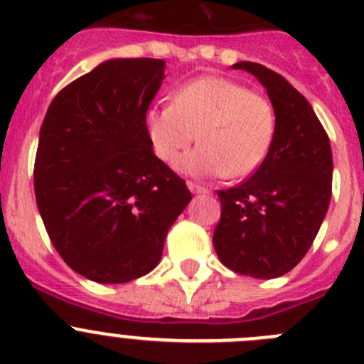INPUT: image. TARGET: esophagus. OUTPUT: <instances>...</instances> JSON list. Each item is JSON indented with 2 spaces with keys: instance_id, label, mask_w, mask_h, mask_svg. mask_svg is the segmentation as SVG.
Returning a JSON list of instances; mask_svg holds the SVG:
<instances>
[{
  "instance_id": "34e87169",
  "label": "esophagus",
  "mask_w": 364,
  "mask_h": 364,
  "mask_svg": "<svg viewBox=\"0 0 364 364\" xmlns=\"http://www.w3.org/2000/svg\"><path fill=\"white\" fill-rule=\"evenodd\" d=\"M188 190L192 194H210V190L205 188V186L196 185V183H188Z\"/></svg>"
}]
</instances>
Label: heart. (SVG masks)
I'll return each mask as SVG.
<instances>
[{"instance_id":"b5f03b06","label":"heart","mask_w":364,"mask_h":364,"mask_svg":"<svg viewBox=\"0 0 364 364\" xmlns=\"http://www.w3.org/2000/svg\"><path fill=\"white\" fill-rule=\"evenodd\" d=\"M145 125L154 154L166 165L178 161L198 132L201 145L178 165L183 174L245 178L267 158L276 114L267 97L237 81L205 76L179 88L174 103L154 105Z\"/></svg>"}]
</instances>
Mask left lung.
Returning a JSON list of instances; mask_svg holds the SVG:
<instances>
[{"instance_id":"obj_1","label":"left lung","mask_w":364,"mask_h":364,"mask_svg":"<svg viewBox=\"0 0 364 364\" xmlns=\"http://www.w3.org/2000/svg\"><path fill=\"white\" fill-rule=\"evenodd\" d=\"M232 68L267 88L276 134L254 176L218 192L221 219L212 241L230 270L274 279L303 259L319 232L332 198V149L312 105L281 74L252 61Z\"/></svg>"}]
</instances>
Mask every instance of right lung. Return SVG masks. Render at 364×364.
Wrapping results in <instances>:
<instances>
[{"instance_id": "right-lung-1", "label": "right lung", "mask_w": 364, "mask_h": 364, "mask_svg": "<svg viewBox=\"0 0 364 364\" xmlns=\"http://www.w3.org/2000/svg\"><path fill=\"white\" fill-rule=\"evenodd\" d=\"M163 80V60L103 61L52 100L39 130L38 210L65 263L96 283H129L158 267L192 199L146 134Z\"/></svg>"}]
</instances>
